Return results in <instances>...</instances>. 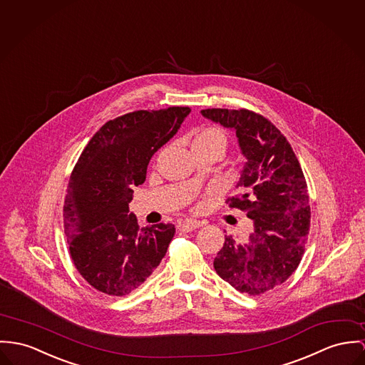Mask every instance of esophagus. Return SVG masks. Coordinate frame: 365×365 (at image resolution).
I'll return each instance as SVG.
<instances>
[{"mask_svg": "<svg viewBox=\"0 0 365 365\" xmlns=\"http://www.w3.org/2000/svg\"><path fill=\"white\" fill-rule=\"evenodd\" d=\"M197 227H200V222L196 221V220H186V221H183V222L178 225V229L180 232H192V230H195Z\"/></svg>", "mask_w": 365, "mask_h": 365, "instance_id": "1", "label": "esophagus"}]
</instances>
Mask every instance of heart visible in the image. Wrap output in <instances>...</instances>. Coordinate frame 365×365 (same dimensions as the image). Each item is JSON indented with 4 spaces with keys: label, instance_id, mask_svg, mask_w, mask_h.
<instances>
[{
    "label": "heart",
    "instance_id": "heart-1",
    "mask_svg": "<svg viewBox=\"0 0 365 365\" xmlns=\"http://www.w3.org/2000/svg\"><path fill=\"white\" fill-rule=\"evenodd\" d=\"M226 145H227V139H226L224 130H221L220 128H214V126L200 128L193 133V138H192L193 153L217 150L224 154Z\"/></svg>",
    "mask_w": 365,
    "mask_h": 365
}]
</instances>
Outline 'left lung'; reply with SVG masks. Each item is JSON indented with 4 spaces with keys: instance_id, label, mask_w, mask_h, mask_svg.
I'll list each match as a JSON object with an SVG mask.
<instances>
[{
    "instance_id": "8db88e82",
    "label": "left lung",
    "mask_w": 365,
    "mask_h": 365,
    "mask_svg": "<svg viewBox=\"0 0 365 365\" xmlns=\"http://www.w3.org/2000/svg\"><path fill=\"white\" fill-rule=\"evenodd\" d=\"M201 113L235 129L247 163L226 204L247 212L249 242L225 236L214 259L217 274L236 290L259 296L286 281L299 267L309 230V192L300 163L281 130L246 108H208Z\"/></svg>"
}]
</instances>
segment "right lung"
<instances>
[{"mask_svg":"<svg viewBox=\"0 0 365 365\" xmlns=\"http://www.w3.org/2000/svg\"><path fill=\"white\" fill-rule=\"evenodd\" d=\"M189 113V107H169L125 113L104 123L84 147L69 178L63 229L76 269L96 290L126 296L165 257L175 226L140 229L129 202L151 157Z\"/></svg>","mask_w":365,"mask_h":365,"instance_id":"1","label":"right lung"}]
</instances>
